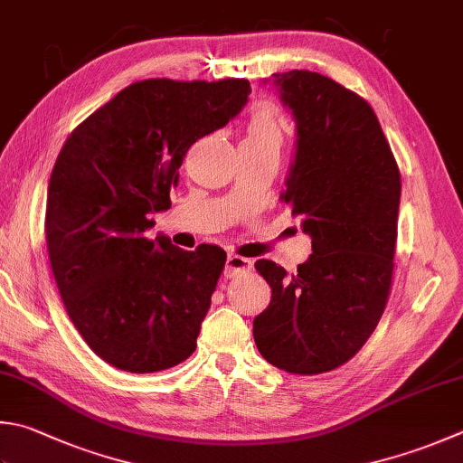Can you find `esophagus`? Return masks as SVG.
Segmentation results:
<instances>
[{
  "instance_id": "obj_1",
  "label": "esophagus",
  "mask_w": 463,
  "mask_h": 463,
  "mask_svg": "<svg viewBox=\"0 0 463 463\" xmlns=\"http://www.w3.org/2000/svg\"><path fill=\"white\" fill-rule=\"evenodd\" d=\"M251 269V260L238 256V254H230L228 260H225V269H223V276L225 278H235V276H241L246 274Z\"/></svg>"
}]
</instances>
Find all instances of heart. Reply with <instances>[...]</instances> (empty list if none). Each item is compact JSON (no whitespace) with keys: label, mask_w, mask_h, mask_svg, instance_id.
I'll return each mask as SVG.
<instances>
[{"label":"heart","mask_w":463,"mask_h":463,"mask_svg":"<svg viewBox=\"0 0 463 463\" xmlns=\"http://www.w3.org/2000/svg\"><path fill=\"white\" fill-rule=\"evenodd\" d=\"M282 135H284V128H282L280 110H278L276 104L269 100L260 102L248 120L246 138H243V141L272 143L280 146Z\"/></svg>","instance_id":"1"}]
</instances>
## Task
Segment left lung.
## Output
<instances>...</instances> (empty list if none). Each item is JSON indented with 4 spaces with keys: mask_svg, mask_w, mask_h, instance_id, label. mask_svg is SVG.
<instances>
[{
    "mask_svg": "<svg viewBox=\"0 0 463 463\" xmlns=\"http://www.w3.org/2000/svg\"><path fill=\"white\" fill-rule=\"evenodd\" d=\"M296 118V156L282 202L312 238L288 274L256 269L272 288L254 320L260 354L286 373H328L361 351L393 284L401 173L371 104L310 70L274 74Z\"/></svg>",
    "mask_w": 463,
    "mask_h": 463,
    "instance_id": "left-lung-1",
    "label": "left lung"
}]
</instances>
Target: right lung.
<instances>
[{
    "instance_id": "right-lung-1",
    "label": "right lung",
    "mask_w": 463,
    "mask_h": 463,
    "mask_svg": "<svg viewBox=\"0 0 463 463\" xmlns=\"http://www.w3.org/2000/svg\"><path fill=\"white\" fill-rule=\"evenodd\" d=\"M250 92L246 78H149L66 138L48 185L50 266L72 325L112 367L156 373L194 354L228 256L145 232L171 207L189 146L228 125Z\"/></svg>"
}]
</instances>
